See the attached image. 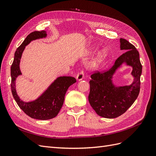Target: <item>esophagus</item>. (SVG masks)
I'll return each instance as SVG.
<instances>
[{
  "instance_id": "34e87169",
  "label": "esophagus",
  "mask_w": 156,
  "mask_h": 156,
  "mask_svg": "<svg viewBox=\"0 0 156 156\" xmlns=\"http://www.w3.org/2000/svg\"><path fill=\"white\" fill-rule=\"evenodd\" d=\"M77 81H81L84 79V72L81 70L77 75Z\"/></svg>"
}]
</instances>
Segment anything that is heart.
<instances>
[{"label":"heart","instance_id":"heart-1","mask_svg":"<svg viewBox=\"0 0 156 156\" xmlns=\"http://www.w3.org/2000/svg\"><path fill=\"white\" fill-rule=\"evenodd\" d=\"M92 52H96L98 51L97 48H93L91 50ZM108 56V52L106 49H103L99 52L95 57L93 58L88 64V68H97L101 66L103 62L106 60Z\"/></svg>","mask_w":156,"mask_h":156}]
</instances>
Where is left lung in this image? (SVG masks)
Listing matches in <instances>:
<instances>
[{"label":"left lung","instance_id":"left-lung-1","mask_svg":"<svg viewBox=\"0 0 156 156\" xmlns=\"http://www.w3.org/2000/svg\"><path fill=\"white\" fill-rule=\"evenodd\" d=\"M120 49L126 52L118 58L112 66L103 72L91 75L88 101L97 114L106 119H115L128 109L137 98L140 92L142 65L135 47L120 38ZM124 63L131 66L134 81L130 86L116 87L112 79L115 71Z\"/></svg>","mask_w":156,"mask_h":156}]
</instances>
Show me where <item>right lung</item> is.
<instances>
[{"instance_id": "add662e5", "label": "right lung", "mask_w": 156, "mask_h": 156, "mask_svg": "<svg viewBox=\"0 0 156 156\" xmlns=\"http://www.w3.org/2000/svg\"><path fill=\"white\" fill-rule=\"evenodd\" d=\"M47 36L45 30L34 31L27 36L22 44L15 52L14 59L11 66V89L14 100L18 106L25 114L37 120H49L53 119L62 108L65 94L68 88L76 82L73 77H59L51 84V85L42 93L36 100L29 102L23 101L17 94L16 80L19 75H22L20 70V60L25 47L33 40L44 38Z\"/></svg>"}]
</instances>
